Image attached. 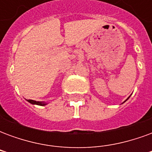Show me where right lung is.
<instances>
[{
    "label": "right lung",
    "instance_id": "obj_1",
    "mask_svg": "<svg viewBox=\"0 0 152 152\" xmlns=\"http://www.w3.org/2000/svg\"><path fill=\"white\" fill-rule=\"evenodd\" d=\"M28 101L30 102V103H32V104H37V105H40V106L45 105V103H43V102H37V101H34V100H31V99H28Z\"/></svg>",
    "mask_w": 152,
    "mask_h": 152
}]
</instances>
